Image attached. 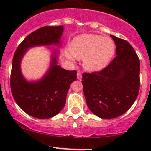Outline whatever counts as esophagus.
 I'll return each instance as SVG.
<instances>
[{"instance_id": "34e87169", "label": "esophagus", "mask_w": 151, "mask_h": 151, "mask_svg": "<svg viewBox=\"0 0 151 151\" xmlns=\"http://www.w3.org/2000/svg\"><path fill=\"white\" fill-rule=\"evenodd\" d=\"M77 79H78L79 80H82V74L80 72V71H78V72H77Z\"/></svg>"}]
</instances>
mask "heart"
Wrapping results in <instances>:
<instances>
[{"instance_id": "b5f03b06", "label": "heart", "mask_w": 151, "mask_h": 151, "mask_svg": "<svg viewBox=\"0 0 151 151\" xmlns=\"http://www.w3.org/2000/svg\"><path fill=\"white\" fill-rule=\"evenodd\" d=\"M70 51L67 56L74 60L83 58V66L90 71L104 69L112 60L115 52L113 41L107 37L96 34H82L77 36L70 44Z\"/></svg>"}]
</instances>
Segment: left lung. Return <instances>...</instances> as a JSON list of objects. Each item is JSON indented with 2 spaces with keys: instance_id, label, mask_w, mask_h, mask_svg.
Returning <instances> with one entry per match:
<instances>
[{
  "instance_id": "1",
  "label": "left lung",
  "mask_w": 151,
  "mask_h": 151,
  "mask_svg": "<svg viewBox=\"0 0 151 151\" xmlns=\"http://www.w3.org/2000/svg\"><path fill=\"white\" fill-rule=\"evenodd\" d=\"M117 56L100 71L83 74V85L90 110L103 119L119 117L129 110L139 91L140 62L127 41L110 35Z\"/></svg>"
}]
</instances>
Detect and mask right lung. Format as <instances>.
Returning a JSON list of instances; mask_svg holds the SVG:
<instances>
[{
    "instance_id": "right-lung-1",
    "label": "right lung",
    "mask_w": 151,
    "mask_h": 151,
    "mask_svg": "<svg viewBox=\"0 0 151 151\" xmlns=\"http://www.w3.org/2000/svg\"><path fill=\"white\" fill-rule=\"evenodd\" d=\"M63 27L45 26L33 31L21 42L12 60L11 91L18 106L32 117L46 119L58 114L66 104L70 85L77 80V71L58 65V50H53L49 69L42 79L29 82L21 72L22 59L29 48L61 45Z\"/></svg>"
}]
</instances>
